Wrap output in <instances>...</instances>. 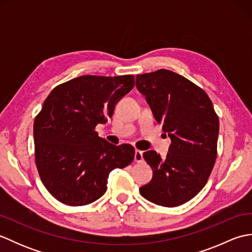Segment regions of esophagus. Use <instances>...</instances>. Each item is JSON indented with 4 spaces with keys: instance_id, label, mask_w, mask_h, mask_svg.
<instances>
[{
    "instance_id": "esophagus-1",
    "label": "esophagus",
    "mask_w": 252,
    "mask_h": 252,
    "mask_svg": "<svg viewBox=\"0 0 252 252\" xmlns=\"http://www.w3.org/2000/svg\"><path fill=\"white\" fill-rule=\"evenodd\" d=\"M134 160L136 162H141L143 161V152L141 151H135L134 154Z\"/></svg>"
}]
</instances>
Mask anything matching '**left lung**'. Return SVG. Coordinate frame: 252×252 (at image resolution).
<instances>
[{
  "label": "left lung",
  "instance_id": "obj_1",
  "mask_svg": "<svg viewBox=\"0 0 252 252\" xmlns=\"http://www.w3.org/2000/svg\"><path fill=\"white\" fill-rule=\"evenodd\" d=\"M136 88L171 140L164 159L155 151L143 154L153 179L140 192L159 206L183 205L203 189L217 159L219 118L212 101L202 89L167 69L137 74Z\"/></svg>",
  "mask_w": 252,
  "mask_h": 252
}]
</instances>
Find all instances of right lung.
Returning <instances> with one entry per match:
<instances>
[{
	"mask_svg": "<svg viewBox=\"0 0 252 252\" xmlns=\"http://www.w3.org/2000/svg\"><path fill=\"white\" fill-rule=\"evenodd\" d=\"M134 87V76H81L57 85L33 125L35 163L51 195L68 206L97 200L109 173L134 159L130 144L116 146L98 136L115 106Z\"/></svg>",
	"mask_w": 252,
	"mask_h": 252,
	"instance_id": "obj_1",
	"label": "right lung"
}]
</instances>
